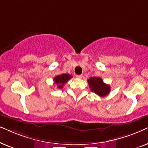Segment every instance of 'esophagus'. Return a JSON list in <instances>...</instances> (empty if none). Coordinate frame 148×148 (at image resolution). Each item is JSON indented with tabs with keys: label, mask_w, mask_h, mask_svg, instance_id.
Instances as JSON below:
<instances>
[{
	"label": "esophagus",
	"mask_w": 148,
	"mask_h": 148,
	"mask_svg": "<svg viewBox=\"0 0 148 148\" xmlns=\"http://www.w3.org/2000/svg\"><path fill=\"white\" fill-rule=\"evenodd\" d=\"M82 77V75H77L76 76V78H81Z\"/></svg>",
	"instance_id": "esophagus-1"
}]
</instances>
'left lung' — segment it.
<instances>
[{"mask_svg": "<svg viewBox=\"0 0 148 148\" xmlns=\"http://www.w3.org/2000/svg\"><path fill=\"white\" fill-rule=\"evenodd\" d=\"M92 92L100 97H105L110 92V86L104 83L103 80L99 77H91L87 80Z\"/></svg>", "mask_w": 148, "mask_h": 148, "instance_id": "1", "label": "left lung"}]
</instances>
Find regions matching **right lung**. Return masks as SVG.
Wrapping results in <instances>:
<instances>
[{
    "label": "right lung",
    "instance_id": "add662e5",
    "mask_svg": "<svg viewBox=\"0 0 148 148\" xmlns=\"http://www.w3.org/2000/svg\"><path fill=\"white\" fill-rule=\"evenodd\" d=\"M72 77V76L70 75V74H62L60 75L56 76L53 78V81L57 84L58 88H62L64 86V84L68 82V80H70Z\"/></svg>",
    "mask_w": 148,
    "mask_h": 148
}]
</instances>
